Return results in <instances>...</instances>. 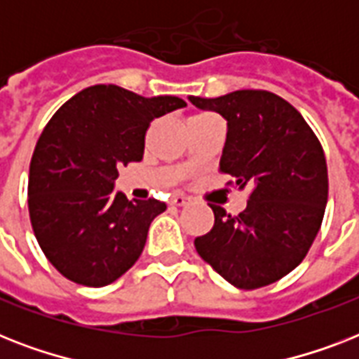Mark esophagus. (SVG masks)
I'll return each instance as SVG.
<instances>
[{"instance_id": "obj_1", "label": "esophagus", "mask_w": 359, "mask_h": 359, "mask_svg": "<svg viewBox=\"0 0 359 359\" xmlns=\"http://www.w3.org/2000/svg\"><path fill=\"white\" fill-rule=\"evenodd\" d=\"M171 205H173V207H186V205H190V199L184 196H173Z\"/></svg>"}]
</instances>
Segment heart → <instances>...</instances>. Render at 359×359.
Here are the masks:
<instances>
[{"label":"heart","mask_w":359,"mask_h":359,"mask_svg":"<svg viewBox=\"0 0 359 359\" xmlns=\"http://www.w3.org/2000/svg\"><path fill=\"white\" fill-rule=\"evenodd\" d=\"M201 115H208V114H201ZM196 117H199V115H196Z\"/></svg>","instance_id":"heart-1"}]
</instances>
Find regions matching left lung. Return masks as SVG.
I'll return each instance as SVG.
<instances>
[{"label":"left lung","instance_id":"left-lung-1","mask_svg":"<svg viewBox=\"0 0 359 359\" xmlns=\"http://www.w3.org/2000/svg\"><path fill=\"white\" fill-rule=\"evenodd\" d=\"M190 102L227 121L219 171L251 186L238 216L210 205L214 227L196 238L197 253L238 289L273 283L304 261L323 224L328 168L320 141L298 109L270 91Z\"/></svg>","mask_w":359,"mask_h":359}]
</instances>
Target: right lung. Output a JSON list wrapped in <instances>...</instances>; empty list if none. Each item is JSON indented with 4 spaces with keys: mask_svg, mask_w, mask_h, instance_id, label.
I'll return each instance as SVG.
<instances>
[{
    "mask_svg": "<svg viewBox=\"0 0 359 359\" xmlns=\"http://www.w3.org/2000/svg\"><path fill=\"white\" fill-rule=\"evenodd\" d=\"M179 97H141L93 86L65 102L36 141L27 205L41 250L74 283L104 287L140 259L156 199L128 201L114 191L119 168L140 162L156 117L184 108Z\"/></svg>",
    "mask_w": 359,
    "mask_h": 359,
    "instance_id": "1",
    "label": "right lung"
}]
</instances>
